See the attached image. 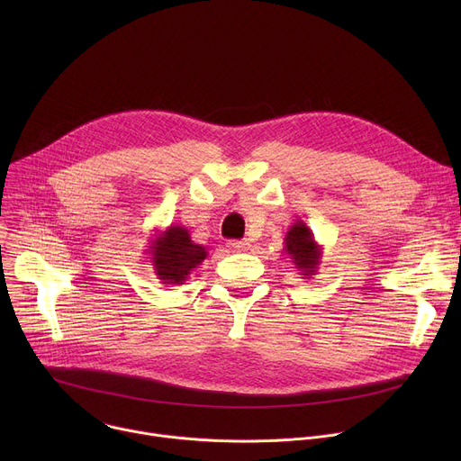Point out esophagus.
Wrapping results in <instances>:
<instances>
[{"mask_svg": "<svg viewBox=\"0 0 461 461\" xmlns=\"http://www.w3.org/2000/svg\"><path fill=\"white\" fill-rule=\"evenodd\" d=\"M230 248L233 251H246V249H249V242L248 240H230Z\"/></svg>", "mask_w": 461, "mask_h": 461, "instance_id": "1", "label": "esophagus"}]
</instances>
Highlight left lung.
I'll return each mask as SVG.
<instances>
[{
  "instance_id": "1",
  "label": "left lung",
  "mask_w": 461,
  "mask_h": 461,
  "mask_svg": "<svg viewBox=\"0 0 461 461\" xmlns=\"http://www.w3.org/2000/svg\"><path fill=\"white\" fill-rule=\"evenodd\" d=\"M283 253L294 265V268L303 276V279H312L317 276V268L321 265L322 246L317 244L312 230L304 221L297 219L285 235Z\"/></svg>"
}]
</instances>
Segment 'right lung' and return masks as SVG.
Listing matches in <instances>:
<instances>
[{
  "label": "right lung",
  "mask_w": 461,
  "mask_h": 461,
  "mask_svg": "<svg viewBox=\"0 0 461 461\" xmlns=\"http://www.w3.org/2000/svg\"><path fill=\"white\" fill-rule=\"evenodd\" d=\"M149 240L148 253L151 255L155 276L166 286L184 285L191 272L203 265L208 251L203 244L191 240L185 226H167L164 231H157Z\"/></svg>",
  "instance_id": "obj_1"
}]
</instances>
